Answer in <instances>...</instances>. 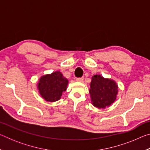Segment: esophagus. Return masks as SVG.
I'll return each mask as SVG.
<instances>
[{"mask_svg": "<svg viewBox=\"0 0 150 150\" xmlns=\"http://www.w3.org/2000/svg\"><path fill=\"white\" fill-rule=\"evenodd\" d=\"M76 81H78V82H82L83 81V77H77L76 79Z\"/></svg>", "mask_w": 150, "mask_h": 150, "instance_id": "34e87169", "label": "esophagus"}]
</instances>
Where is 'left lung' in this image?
Wrapping results in <instances>:
<instances>
[{
    "instance_id": "1",
    "label": "left lung",
    "mask_w": 150,
    "mask_h": 150,
    "mask_svg": "<svg viewBox=\"0 0 150 150\" xmlns=\"http://www.w3.org/2000/svg\"><path fill=\"white\" fill-rule=\"evenodd\" d=\"M89 93L93 105L98 108L110 106L116 100L118 86L115 81L107 79L99 75L92 77Z\"/></svg>"
}]
</instances>
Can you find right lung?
<instances>
[{"label": "right lung", "instance_id": "1", "mask_svg": "<svg viewBox=\"0 0 150 150\" xmlns=\"http://www.w3.org/2000/svg\"><path fill=\"white\" fill-rule=\"evenodd\" d=\"M39 82L38 87L40 95L50 102L59 100L62 93L67 88L68 84V80L59 71L43 76L40 78Z\"/></svg>", "mask_w": 150, "mask_h": 150}]
</instances>
